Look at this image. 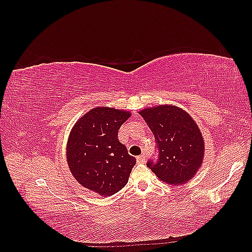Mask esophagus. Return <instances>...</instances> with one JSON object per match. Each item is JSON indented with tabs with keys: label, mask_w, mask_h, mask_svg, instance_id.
Instances as JSON below:
<instances>
[{
	"label": "esophagus",
	"mask_w": 252,
	"mask_h": 252,
	"mask_svg": "<svg viewBox=\"0 0 252 252\" xmlns=\"http://www.w3.org/2000/svg\"><path fill=\"white\" fill-rule=\"evenodd\" d=\"M145 158H146V157H145V155H141L139 157H136V161H138V163H143L145 162Z\"/></svg>",
	"instance_id": "obj_1"
}]
</instances>
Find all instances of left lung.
Instances as JSON below:
<instances>
[{
	"label": "left lung",
	"mask_w": 252,
	"mask_h": 252,
	"mask_svg": "<svg viewBox=\"0 0 252 252\" xmlns=\"http://www.w3.org/2000/svg\"><path fill=\"white\" fill-rule=\"evenodd\" d=\"M155 135L158 157L147 162L157 177L180 185L191 179L201 167L204 141L199 127L187 112L170 105L140 112Z\"/></svg>",
	"instance_id": "left-lung-1"
}]
</instances>
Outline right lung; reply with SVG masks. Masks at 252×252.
<instances>
[{
  "instance_id": "right-lung-1",
  "label": "right lung",
  "mask_w": 252,
  "mask_h": 252,
  "mask_svg": "<svg viewBox=\"0 0 252 252\" xmlns=\"http://www.w3.org/2000/svg\"><path fill=\"white\" fill-rule=\"evenodd\" d=\"M130 113L96 107L75 123L67 143V162L81 185L109 196L123 188L136 163L119 141L120 127Z\"/></svg>"
}]
</instances>
